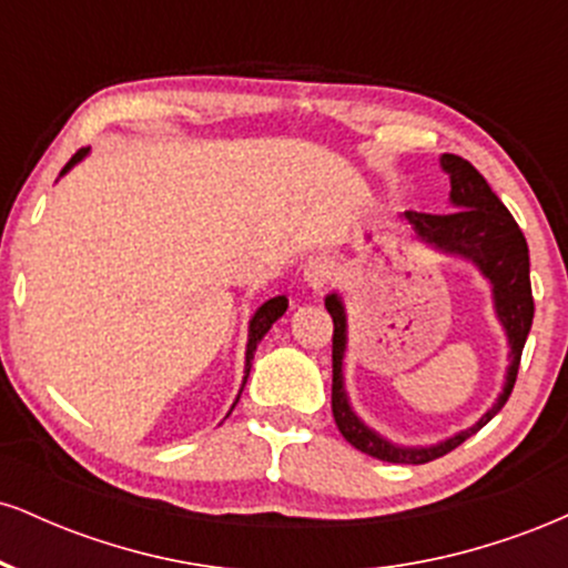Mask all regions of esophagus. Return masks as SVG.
Returning <instances> with one entry per match:
<instances>
[{
  "instance_id": "obj_1",
  "label": "esophagus",
  "mask_w": 568,
  "mask_h": 568,
  "mask_svg": "<svg viewBox=\"0 0 568 568\" xmlns=\"http://www.w3.org/2000/svg\"><path fill=\"white\" fill-rule=\"evenodd\" d=\"M302 275H304V283L310 285L312 291L323 293L331 285V280H334L336 270H334V262H331L328 256H312V258H306Z\"/></svg>"
}]
</instances>
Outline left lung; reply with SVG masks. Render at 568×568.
Wrapping results in <instances>:
<instances>
[{"label": "left lung", "mask_w": 568, "mask_h": 568, "mask_svg": "<svg viewBox=\"0 0 568 568\" xmlns=\"http://www.w3.org/2000/svg\"><path fill=\"white\" fill-rule=\"evenodd\" d=\"M440 165L443 171L452 175L454 211H406V219L425 243L440 247L446 253H454V256L467 258V262H473L491 280L497 315L501 325H505L507 338H510V368H507V382L499 400L494 403L491 410L475 427L429 448L393 446V443L379 438L374 429H368L352 414L342 376V357L344 347H347V317H344V306L338 302L336 293H331L325 298V310L334 317V384H331V408H334L336 427L357 452L382 462H393V465H425V462L438 459V456L462 446L473 433H478L480 427L488 425L499 414L513 393L515 379H518L520 352H524L526 336H529L534 321L529 245H526L520 226L515 224L513 213L501 205V200L491 192L484 175L475 171L467 160L456 158V154H443Z\"/></svg>", "instance_id": "8db88e82"}]
</instances>
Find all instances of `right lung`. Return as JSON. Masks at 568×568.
<instances>
[{
    "instance_id": "right-lung-1",
    "label": "right lung",
    "mask_w": 568,
    "mask_h": 568,
    "mask_svg": "<svg viewBox=\"0 0 568 568\" xmlns=\"http://www.w3.org/2000/svg\"><path fill=\"white\" fill-rule=\"evenodd\" d=\"M84 152H88V149H80V152H77L74 158H71V160L67 162V168H63V173H67L69 168L74 165V162H80V160L84 158ZM285 310H288V298H285V296H275V298H270V302H266V304L258 306V312H256V315H253V321H251V331H247V352H245V382H247V374H251V361H253V352H256L258 342H262L266 331L272 328V323H275L277 317H283V312H285ZM245 382H243V387H245ZM240 393H243V389H240ZM237 400H240V397H237Z\"/></svg>"
}]
</instances>
